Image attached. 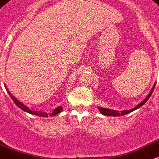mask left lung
Segmentation results:
<instances>
[{"label":"left lung","instance_id":"left-lung-1","mask_svg":"<svg viewBox=\"0 0 159 159\" xmlns=\"http://www.w3.org/2000/svg\"><path fill=\"white\" fill-rule=\"evenodd\" d=\"M155 88V85L153 86V88H152V91L150 92V93H149L148 96H147V98H146L144 100L142 101V103H139L138 105L136 107H135L134 109H130V110H123V111H121V112H119V111H116V110H113V109H103V108H98V109H99V111L101 112V114H103V115H104V116H125V115H126V114H128V113H130L131 111H134L135 109H138V108H140V107H142L144 103L147 102V101L148 100V98H150V96L152 95V92H153V89H154Z\"/></svg>","mask_w":159,"mask_h":159}]
</instances>
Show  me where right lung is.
Wrapping results in <instances>:
<instances>
[{"instance_id": "1", "label": "right lung", "mask_w": 159, "mask_h": 159, "mask_svg": "<svg viewBox=\"0 0 159 159\" xmlns=\"http://www.w3.org/2000/svg\"><path fill=\"white\" fill-rule=\"evenodd\" d=\"M7 90L8 94L10 95V97L11 98V99L14 101V103H16V105L19 107L20 109H22L23 110L26 111V112L30 113V114H33V115H35V116H42V117H48V116H49V115L46 114V112H38V111H33V110H31V109H29L28 107H26L23 103H20L19 101L17 100V98H14L12 95L11 94V93L8 91V89H7ZM61 110H62V107L61 106L57 107L56 109H54V110H53L52 113H50V116H56V115H58L59 113L61 112Z\"/></svg>"}]
</instances>
